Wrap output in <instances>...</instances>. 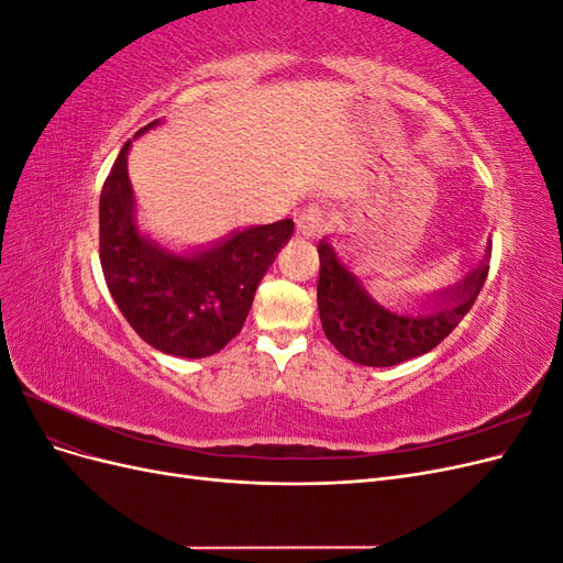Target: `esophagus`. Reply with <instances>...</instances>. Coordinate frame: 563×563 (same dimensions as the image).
<instances>
[{
	"label": "esophagus",
	"mask_w": 563,
	"mask_h": 563,
	"mask_svg": "<svg viewBox=\"0 0 563 563\" xmlns=\"http://www.w3.org/2000/svg\"><path fill=\"white\" fill-rule=\"evenodd\" d=\"M323 228H327V211L319 207H308L298 216V232L302 236H308V240L319 236Z\"/></svg>",
	"instance_id": "obj_1"
}]
</instances>
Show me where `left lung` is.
<instances>
[{
	"instance_id": "8db88e82",
	"label": "left lung",
	"mask_w": 563,
	"mask_h": 563,
	"mask_svg": "<svg viewBox=\"0 0 563 563\" xmlns=\"http://www.w3.org/2000/svg\"><path fill=\"white\" fill-rule=\"evenodd\" d=\"M317 251V308L323 333L354 364L395 366L428 354L463 321L486 282L490 242L482 263L463 279L418 298V308L404 312L373 298L329 240H321Z\"/></svg>"
}]
</instances>
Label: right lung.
<instances>
[{"mask_svg": "<svg viewBox=\"0 0 563 563\" xmlns=\"http://www.w3.org/2000/svg\"><path fill=\"white\" fill-rule=\"evenodd\" d=\"M162 124L159 119L143 126ZM133 139V141H135ZM122 152L100 192V265L110 294L147 345L183 360L223 350L242 331L255 288L294 234V220L232 230L220 240L174 251L141 232Z\"/></svg>", "mask_w": 563, "mask_h": 563, "instance_id": "right-lung-1", "label": "right lung"}]
</instances>
